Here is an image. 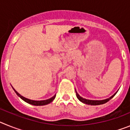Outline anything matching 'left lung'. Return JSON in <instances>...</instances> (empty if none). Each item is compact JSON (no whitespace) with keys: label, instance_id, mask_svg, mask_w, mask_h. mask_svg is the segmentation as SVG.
I'll return each instance as SVG.
<instances>
[{"label":"left lung","instance_id":"8db88e82","mask_svg":"<svg viewBox=\"0 0 130 130\" xmlns=\"http://www.w3.org/2000/svg\"><path fill=\"white\" fill-rule=\"evenodd\" d=\"M117 92H116L115 94L112 95L111 97H110L109 98H108V99L104 100H90L85 99V98H83L81 97V96L78 94V93L77 92L76 90H75V93H76V96H77V98L78 99H79V101H81V102H83V103H84V104H88V105H101V104H105V103H106V102H107L108 101H109L112 98L114 97V96L116 94H117Z\"/></svg>","mask_w":130,"mask_h":130}]
</instances>
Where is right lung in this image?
I'll return each instance as SVG.
<instances>
[{"mask_svg":"<svg viewBox=\"0 0 130 130\" xmlns=\"http://www.w3.org/2000/svg\"><path fill=\"white\" fill-rule=\"evenodd\" d=\"M13 89L14 90V91L15 92V93L17 94V95H18V96H19V97H20L23 100H24L25 102H26V103H28V104H31V105H47V104H49V103L52 102L54 100V99L55 98V97H56V95H55L53 97L51 98L50 99L46 100H42V101L31 100L27 99V98H26L23 97V96H22L21 94H19V93L16 91V90H15L13 88Z\"/></svg>","mask_w":130,"mask_h":130,"instance_id":"right-lung-1","label":"right lung"}]
</instances>
